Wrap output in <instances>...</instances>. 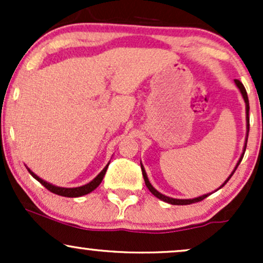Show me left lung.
<instances>
[{"mask_svg":"<svg viewBox=\"0 0 263 263\" xmlns=\"http://www.w3.org/2000/svg\"><path fill=\"white\" fill-rule=\"evenodd\" d=\"M235 84H236L238 89H240V91H241V93H242V96H243V100H245V102H246V121H247V132H249V129H250V117H249L250 105H249V98H247V92H246V89H245V86L242 85V83H241L240 80H237V79H236V80H235ZM246 144H247V138H246L245 148H243V153H242V156H241V158L238 159V163H237V165L240 164V162L242 161V157H243V155H245V151H246ZM237 165H236V168H237ZM141 168H142V174H143V179H144V183H146L147 188L149 189V192L152 193V194L155 195V197H157V198H158V199H161V200H163V201H165V203H170V204H173V205H189V204H193V203H198V201H201V200H204L205 198H206V197H209V195H210V194H205V195H203V197H198V198H194V199H173V198H170V197H165V195L161 194V193H159V192H157V190H156L155 188H153V186H152V184L149 183L148 178H147V174H146V172H144L143 167H142V164H141ZM236 168H235L234 172H232V173H231V176H232V174L235 173V171H236ZM231 176L229 177L228 179L225 180V183L222 184L221 186H224L225 184L229 182V179H230ZM221 186H220V188H221Z\"/></svg>","mask_w":263,"mask_h":263,"instance_id":"1","label":"left lung"}]
</instances>
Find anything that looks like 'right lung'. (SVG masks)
I'll return each mask as SVG.
<instances>
[{
	"label": "right lung",
	"instance_id": "add662e5",
	"mask_svg": "<svg viewBox=\"0 0 263 263\" xmlns=\"http://www.w3.org/2000/svg\"><path fill=\"white\" fill-rule=\"evenodd\" d=\"M107 167L108 164L106 165V167L102 170L100 173L98 174V177L93 178V179L91 180L90 183L85 184V185L83 186H78V188H60V186H55V185H52V184L44 182L43 179H41V178L35 176L34 173L31 170H28L29 173L32 174L33 177L35 178V179L38 180L39 183L42 184V185L45 186L49 192L54 193V194H58V195H62V197H68V198H77V197H81V195H85V194H89L90 192H92L93 189H96L99 186V184H100L102 182V178H104L105 173H106L107 171Z\"/></svg>",
	"mask_w": 263,
	"mask_h": 263
}]
</instances>
